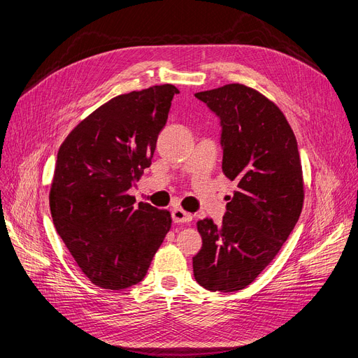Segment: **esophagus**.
Listing matches in <instances>:
<instances>
[{
	"mask_svg": "<svg viewBox=\"0 0 358 358\" xmlns=\"http://www.w3.org/2000/svg\"><path fill=\"white\" fill-rule=\"evenodd\" d=\"M192 214L186 213V210H182L181 208H176L172 209V221L177 222V224H187L192 221Z\"/></svg>",
	"mask_w": 358,
	"mask_h": 358,
	"instance_id": "obj_1",
	"label": "esophagus"
}]
</instances>
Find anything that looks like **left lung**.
<instances>
[{"instance_id": "left-lung-1", "label": "left lung", "mask_w": 358, "mask_h": 358, "mask_svg": "<svg viewBox=\"0 0 358 358\" xmlns=\"http://www.w3.org/2000/svg\"><path fill=\"white\" fill-rule=\"evenodd\" d=\"M220 119L222 171L237 182L221 224L197 221L202 248L194 279L213 292L252 283L279 254L303 203L302 168L292 128L258 91L229 84L194 94Z\"/></svg>"}]
</instances>
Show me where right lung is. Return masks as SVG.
Masks as SVG:
<instances>
[{
    "mask_svg": "<svg viewBox=\"0 0 358 358\" xmlns=\"http://www.w3.org/2000/svg\"><path fill=\"white\" fill-rule=\"evenodd\" d=\"M178 90L153 85L104 103L60 145L50 190L55 227L88 279L110 290L144 279L171 229L168 210L128 190L152 165Z\"/></svg>",
    "mask_w": 358,
    "mask_h": 358,
    "instance_id": "1",
    "label": "right lung"
}]
</instances>
